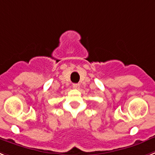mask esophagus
<instances>
[{"label":"esophagus","mask_w":155,"mask_h":155,"mask_svg":"<svg viewBox=\"0 0 155 155\" xmlns=\"http://www.w3.org/2000/svg\"><path fill=\"white\" fill-rule=\"evenodd\" d=\"M72 87H73V88L75 89H79V84H78V83H74V84H72Z\"/></svg>","instance_id":"1"}]
</instances>
